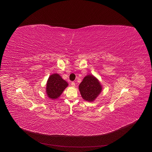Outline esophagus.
I'll use <instances>...</instances> for the list:
<instances>
[{
	"label": "esophagus",
	"instance_id": "34e87169",
	"mask_svg": "<svg viewBox=\"0 0 152 152\" xmlns=\"http://www.w3.org/2000/svg\"><path fill=\"white\" fill-rule=\"evenodd\" d=\"M71 85H72V86H73V87H75V83L74 82H72V83H71Z\"/></svg>",
	"mask_w": 152,
	"mask_h": 152
}]
</instances>
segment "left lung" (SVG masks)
<instances>
[{
	"mask_svg": "<svg viewBox=\"0 0 152 152\" xmlns=\"http://www.w3.org/2000/svg\"><path fill=\"white\" fill-rule=\"evenodd\" d=\"M79 90L83 99L89 102L94 101L102 91V85L93 75H86L79 85Z\"/></svg>",
	"mask_w": 152,
	"mask_h": 152,
	"instance_id": "8db88e82",
	"label": "left lung"
}]
</instances>
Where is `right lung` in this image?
Instances as JSON below:
<instances>
[{
    "instance_id": "right-lung-1",
    "label": "right lung",
    "mask_w": 152,
    "mask_h": 152,
    "mask_svg": "<svg viewBox=\"0 0 152 152\" xmlns=\"http://www.w3.org/2000/svg\"><path fill=\"white\" fill-rule=\"evenodd\" d=\"M68 85L67 82L64 80L59 74L53 73L49 76L47 81L46 88L47 96L50 99H57Z\"/></svg>"
}]
</instances>
